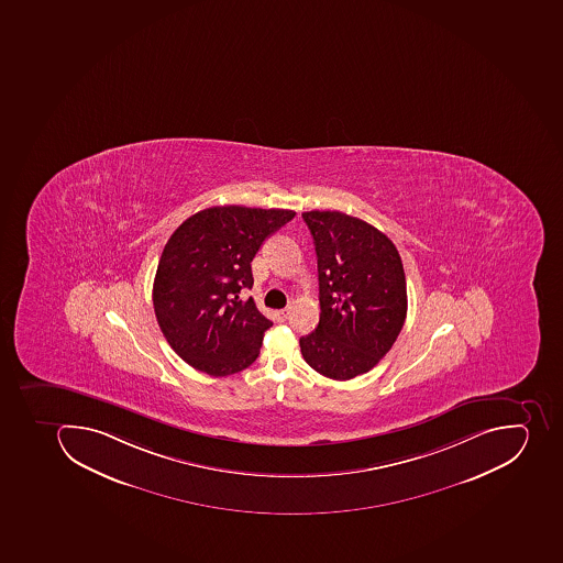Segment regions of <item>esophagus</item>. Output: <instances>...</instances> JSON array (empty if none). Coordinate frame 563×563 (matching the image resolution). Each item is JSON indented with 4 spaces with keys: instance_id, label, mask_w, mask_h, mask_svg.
Instances as JSON below:
<instances>
[{
    "instance_id": "obj_1",
    "label": "esophagus",
    "mask_w": 563,
    "mask_h": 563,
    "mask_svg": "<svg viewBox=\"0 0 563 563\" xmlns=\"http://www.w3.org/2000/svg\"><path fill=\"white\" fill-rule=\"evenodd\" d=\"M288 313H290V310H288V308H284V310L276 311V320H278V322H285V320H287Z\"/></svg>"
}]
</instances>
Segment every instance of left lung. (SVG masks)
Instances as JSON below:
<instances>
[{"instance_id":"8db88e82","label":"left lung","mask_w":563,"mask_h":563,"mask_svg":"<svg viewBox=\"0 0 563 563\" xmlns=\"http://www.w3.org/2000/svg\"><path fill=\"white\" fill-rule=\"evenodd\" d=\"M319 271L320 319L299 339L305 362L334 380L372 371L391 349L407 313L397 247L366 221L339 211L302 212Z\"/></svg>"}]
</instances>
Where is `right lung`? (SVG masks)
<instances>
[{
    "label": "right lung",
    "mask_w": 563,
    "mask_h": 563,
    "mask_svg": "<svg viewBox=\"0 0 563 563\" xmlns=\"http://www.w3.org/2000/svg\"><path fill=\"white\" fill-rule=\"evenodd\" d=\"M296 212L211 207L184 221L157 265L152 301L157 324L184 362L212 377L238 374L258 357L273 322L252 298V261Z\"/></svg>",
    "instance_id": "right-lung-1"
}]
</instances>
